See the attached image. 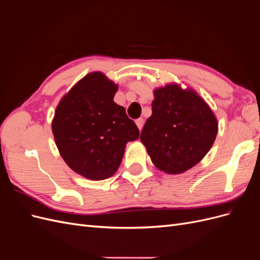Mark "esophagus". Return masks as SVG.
I'll list each match as a JSON object with an SVG mask.
<instances>
[{"mask_svg": "<svg viewBox=\"0 0 260 260\" xmlns=\"http://www.w3.org/2000/svg\"><path fill=\"white\" fill-rule=\"evenodd\" d=\"M136 123L138 125V128L141 130L143 127V124H144V119H143V118H139V119L136 120Z\"/></svg>", "mask_w": 260, "mask_h": 260, "instance_id": "1", "label": "esophagus"}]
</instances>
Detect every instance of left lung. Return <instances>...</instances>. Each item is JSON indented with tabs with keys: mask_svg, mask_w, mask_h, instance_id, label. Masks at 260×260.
Returning <instances> with one entry per match:
<instances>
[{
	"mask_svg": "<svg viewBox=\"0 0 260 260\" xmlns=\"http://www.w3.org/2000/svg\"><path fill=\"white\" fill-rule=\"evenodd\" d=\"M152 116L140 140L155 166L176 175L199 164L214 144L218 123L208 105L192 90L168 84L154 91Z\"/></svg>",
	"mask_w": 260,
	"mask_h": 260,
	"instance_id": "left-lung-1",
	"label": "left lung"
}]
</instances>
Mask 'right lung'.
<instances>
[{"label":"right lung","mask_w":260,"mask_h":260,"mask_svg":"<svg viewBox=\"0 0 260 260\" xmlns=\"http://www.w3.org/2000/svg\"><path fill=\"white\" fill-rule=\"evenodd\" d=\"M117 85L101 73L86 75L62 98L52 130L59 153L77 174L91 180L112 177L125 144L140 131L114 102Z\"/></svg>","instance_id":"obj_1"}]
</instances>
